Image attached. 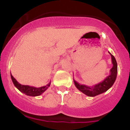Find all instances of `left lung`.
<instances>
[{"instance_id": "left-lung-1", "label": "left lung", "mask_w": 130, "mask_h": 130, "mask_svg": "<svg viewBox=\"0 0 130 130\" xmlns=\"http://www.w3.org/2000/svg\"><path fill=\"white\" fill-rule=\"evenodd\" d=\"M111 57L112 67L110 70V74L103 80L98 84L92 86H88L84 84H80L73 79L74 84L78 90L86 95L89 97H94L99 95L105 92L109 89L111 88L115 83L116 79L118 73V65L115 57L109 52Z\"/></svg>"}]
</instances>
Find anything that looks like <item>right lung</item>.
Masks as SVG:
<instances>
[{
	"mask_svg": "<svg viewBox=\"0 0 130 130\" xmlns=\"http://www.w3.org/2000/svg\"><path fill=\"white\" fill-rule=\"evenodd\" d=\"M10 77H11L12 81L13 84L15 86V87L18 89L19 91L23 92V94H25L26 95H29V96H38L40 95L41 94H43L48 87L50 86L51 82H49L46 86H43V87H33V86H25V85H22L19 84L16 80L15 79L14 77L10 74Z\"/></svg>",
	"mask_w": 130,
	"mask_h": 130,
	"instance_id": "add662e5",
	"label": "right lung"
}]
</instances>
